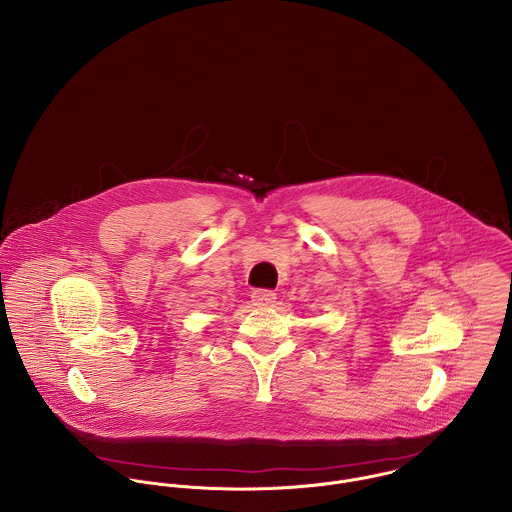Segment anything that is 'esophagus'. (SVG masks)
<instances>
[{
  "label": "esophagus",
  "instance_id": "esophagus-1",
  "mask_svg": "<svg viewBox=\"0 0 512 512\" xmlns=\"http://www.w3.org/2000/svg\"><path fill=\"white\" fill-rule=\"evenodd\" d=\"M252 302L258 308H270L276 302V294L272 290H256L252 292Z\"/></svg>",
  "mask_w": 512,
  "mask_h": 512
}]
</instances>
